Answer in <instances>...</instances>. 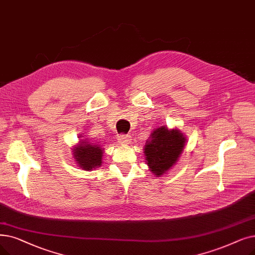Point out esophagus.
Listing matches in <instances>:
<instances>
[{
    "label": "esophagus",
    "mask_w": 255,
    "mask_h": 255,
    "mask_svg": "<svg viewBox=\"0 0 255 255\" xmlns=\"http://www.w3.org/2000/svg\"><path fill=\"white\" fill-rule=\"evenodd\" d=\"M118 139H119V142L122 143V145H127V143L131 142V137L129 135H127V134H121V135H119Z\"/></svg>",
    "instance_id": "obj_1"
}]
</instances>
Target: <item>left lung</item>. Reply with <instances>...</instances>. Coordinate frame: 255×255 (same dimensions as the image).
Masks as SVG:
<instances>
[{
  "label": "left lung",
  "mask_w": 255,
  "mask_h": 255,
  "mask_svg": "<svg viewBox=\"0 0 255 255\" xmlns=\"http://www.w3.org/2000/svg\"><path fill=\"white\" fill-rule=\"evenodd\" d=\"M184 142L185 137L179 130L170 131L165 127L154 130L145 146L147 164L151 171L157 176L167 172L179 158Z\"/></svg>",
  "instance_id": "obj_1"
}]
</instances>
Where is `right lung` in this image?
Instances as JSON below:
<instances>
[{
	"mask_svg": "<svg viewBox=\"0 0 255 255\" xmlns=\"http://www.w3.org/2000/svg\"><path fill=\"white\" fill-rule=\"evenodd\" d=\"M80 142V145L74 149V157L80 167L84 170L92 171L101 165L103 149L100 145H92L85 140Z\"/></svg>",
	"mask_w": 255,
	"mask_h": 255,
	"instance_id": "obj_1",
	"label": "right lung"
}]
</instances>
